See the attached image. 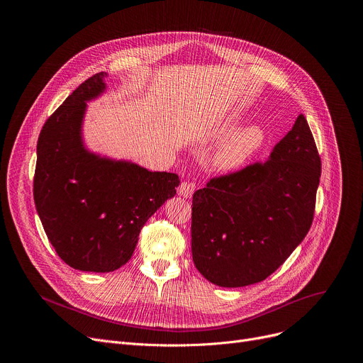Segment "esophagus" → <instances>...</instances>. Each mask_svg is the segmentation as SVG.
Returning <instances> with one entry per match:
<instances>
[{"instance_id": "1", "label": "esophagus", "mask_w": 363, "mask_h": 363, "mask_svg": "<svg viewBox=\"0 0 363 363\" xmlns=\"http://www.w3.org/2000/svg\"><path fill=\"white\" fill-rule=\"evenodd\" d=\"M195 191V185L192 182H181V185L178 186V195L179 196H184V198H191L192 194Z\"/></svg>"}]
</instances>
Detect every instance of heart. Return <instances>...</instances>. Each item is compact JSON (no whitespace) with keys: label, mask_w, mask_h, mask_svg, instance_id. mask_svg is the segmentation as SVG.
I'll return each instance as SVG.
<instances>
[{"label":"heart","mask_w":363,"mask_h":363,"mask_svg":"<svg viewBox=\"0 0 363 363\" xmlns=\"http://www.w3.org/2000/svg\"><path fill=\"white\" fill-rule=\"evenodd\" d=\"M237 125L238 118H228L214 133L217 139H223L214 155V165L220 171L240 169L266 145L267 135L260 125Z\"/></svg>","instance_id":"obj_1"}]
</instances>
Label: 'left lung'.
Masks as SVG:
<instances>
[{
    "label": "left lung",
    "mask_w": 363,
    "mask_h": 363,
    "mask_svg": "<svg viewBox=\"0 0 363 363\" xmlns=\"http://www.w3.org/2000/svg\"><path fill=\"white\" fill-rule=\"evenodd\" d=\"M320 168L313 135L300 115L269 161L195 191L191 248L196 270L221 287H244L273 274L312 225Z\"/></svg>",
    "instance_id": "obj_1"
}]
</instances>
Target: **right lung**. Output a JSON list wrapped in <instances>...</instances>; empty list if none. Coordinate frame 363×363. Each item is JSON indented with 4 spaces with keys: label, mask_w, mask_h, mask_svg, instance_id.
I'll return each mask as SVG.
<instances>
[{
    "label": "right lung",
    "mask_w": 363,
    "mask_h": 363,
    "mask_svg": "<svg viewBox=\"0 0 363 363\" xmlns=\"http://www.w3.org/2000/svg\"><path fill=\"white\" fill-rule=\"evenodd\" d=\"M108 73L82 83L44 123L37 142L34 202L62 260L80 272L111 273L129 262L145 223L177 194L179 177L89 150L87 101Z\"/></svg>",
    "instance_id": "obj_1"
}]
</instances>
